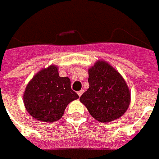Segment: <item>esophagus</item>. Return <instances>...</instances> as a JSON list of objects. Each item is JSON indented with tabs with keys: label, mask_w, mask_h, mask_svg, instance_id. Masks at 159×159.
Instances as JSON below:
<instances>
[{
	"label": "esophagus",
	"mask_w": 159,
	"mask_h": 159,
	"mask_svg": "<svg viewBox=\"0 0 159 159\" xmlns=\"http://www.w3.org/2000/svg\"><path fill=\"white\" fill-rule=\"evenodd\" d=\"M83 92H84V90H80V91H79V92H78L77 93H78V95L80 97V96H81L82 94H83Z\"/></svg>",
	"instance_id": "obj_1"
}]
</instances>
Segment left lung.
Here are the masks:
<instances>
[{"label": "left lung", "instance_id": "left-lung-1", "mask_svg": "<svg viewBox=\"0 0 159 159\" xmlns=\"http://www.w3.org/2000/svg\"><path fill=\"white\" fill-rule=\"evenodd\" d=\"M89 88L80 97L92 117L110 122L121 117L130 103V92L115 68L99 61L89 69Z\"/></svg>", "mask_w": 159, "mask_h": 159}]
</instances>
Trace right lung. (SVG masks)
Masks as SVG:
<instances>
[{
	"label": "right lung",
	"instance_id": "obj_1",
	"mask_svg": "<svg viewBox=\"0 0 159 159\" xmlns=\"http://www.w3.org/2000/svg\"><path fill=\"white\" fill-rule=\"evenodd\" d=\"M79 98L69 78L60 77L58 67L50 66L32 78L24 93V103L31 116L41 121H56L68 103Z\"/></svg>",
	"mask_w": 159,
	"mask_h": 159
}]
</instances>
